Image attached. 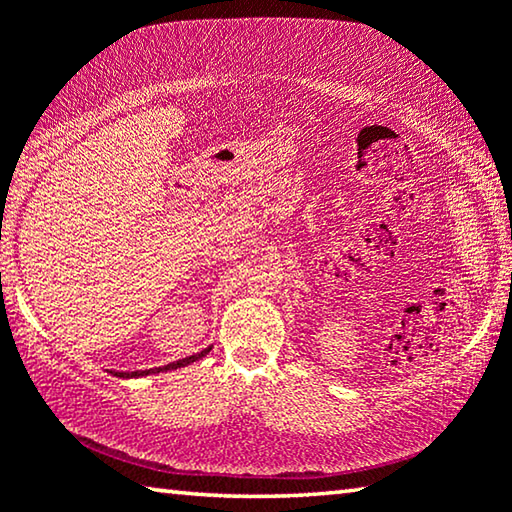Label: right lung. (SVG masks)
Instances as JSON below:
<instances>
[{
    "instance_id": "1",
    "label": "right lung",
    "mask_w": 512,
    "mask_h": 512,
    "mask_svg": "<svg viewBox=\"0 0 512 512\" xmlns=\"http://www.w3.org/2000/svg\"><path fill=\"white\" fill-rule=\"evenodd\" d=\"M210 350H212V345H210V348H205V350H201V352L192 354V357H185V359H178V361H173V363H167V366H162V368L135 370V372H115V370H112V375H115V377H121V379H137V377L158 375V372H167V370H178V368H185V366H189V363H194V361H198V359H203L205 354L210 352Z\"/></svg>"
}]
</instances>
